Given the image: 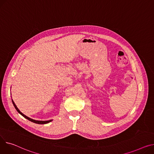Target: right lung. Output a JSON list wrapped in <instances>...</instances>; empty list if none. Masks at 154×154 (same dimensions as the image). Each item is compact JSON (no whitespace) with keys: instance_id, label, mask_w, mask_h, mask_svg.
<instances>
[{"instance_id":"add662e5","label":"right lung","mask_w":154,"mask_h":154,"mask_svg":"<svg viewBox=\"0 0 154 154\" xmlns=\"http://www.w3.org/2000/svg\"><path fill=\"white\" fill-rule=\"evenodd\" d=\"M12 103H13V105H14V106L15 108V109H16V110L18 112V113H20V114L22 116H23L25 118L27 119L28 120H29V121H32V122H35V123H36V124H39V125H42V124H43H43H47V123H49V122H50L51 121H53V119L48 120V121H38V120H35V119H32V118H29V117L26 116V115H25L24 114H23L22 112L18 109V108H17V106H16V105L15 104V103H14V101H13V100H12Z\"/></svg>"}]
</instances>
